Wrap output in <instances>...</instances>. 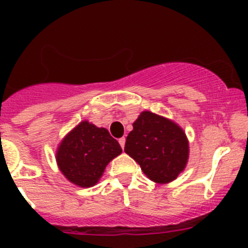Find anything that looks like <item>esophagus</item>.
<instances>
[{
	"label": "esophagus",
	"mask_w": 248,
	"mask_h": 248,
	"mask_svg": "<svg viewBox=\"0 0 248 248\" xmlns=\"http://www.w3.org/2000/svg\"><path fill=\"white\" fill-rule=\"evenodd\" d=\"M119 144L120 146H122V149H124V145H125V138H120Z\"/></svg>",
	"instance_id": "34e87169"
}]
</instances>
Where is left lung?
Returning <instances> with one entry per match:
<instances>
[{"label":"left lung","mask_w":248,"mask_h":248,"mask_svg":"<svg viewBox=\"0 0 248 248\" xmlns=\"http://www.w3.org/2000/svg\"><path fill=\"white\" fill-rule=\"evenodd\" d=\"M124 151L157 184L175 180L189 159V141L176 123L151 111H143L133 123Z\"/></svg>","instance_id":"left-lung-1"}]
</instances>
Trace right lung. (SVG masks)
<instances>
[{"label":"right lung","instance_id":"right-lung-1","mask_svg":"<svg viewBox=\"0 0 248 248\" xmlns=\"http://www.w3.org/2000/svg\"><path fill=\"white\" fill-rule=\"evenodd\" d=\"M119 154L122 148L109 131L85 120L65 135L56 159L59 170L72 184L91 187L99 181L105 166Z\"/></svg>","mask_w":248,"mask_h":248}]
</instances>
